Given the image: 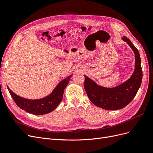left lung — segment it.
I'll use <instances>...</instances> for the list:
<instances>
[{
  "mask_svg": "<svg viewBox=\"0 0 153 153\" xmlns=\"http://www.w3.org/2000/svg\"><path fill=\"white\" fill-rule=\"evenodd\" d=\"M122 40L128 43L135 54V69L129 79L116 87H106L84 75V88L88 98L94 105L105 110H114L125 107L136 96L142 83V70L139 52L126 36H123Z\"/></svg>",
  "mask_w": 153,
  "mask_h": 153,
  "instance_id": "left-lung-1",
  "label": "left lung"
}]
</instances>
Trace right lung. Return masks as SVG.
I'll return each mask as SVG.
<instances>
[{
	"label": "right lung",
	"instance_id": "add662e5",
	"mask_svg": "<svg viewBox=\"0 0 153 153\" xmlns=\"http://www.w3.org/2000/svg\"><path fill=\"white\" fill-rule=\"evenodd\" d=\"M72 75H70L60 82L55 87L52 93L40 99L29 100L22 98L14 93L8 86L7 89L13 100L21 109L34 115H44L52 112L61 102L64 91L68 85Z\"/></svg>",
	"mask_w": 153,
	"mask_h": 153
}]
</instances>
